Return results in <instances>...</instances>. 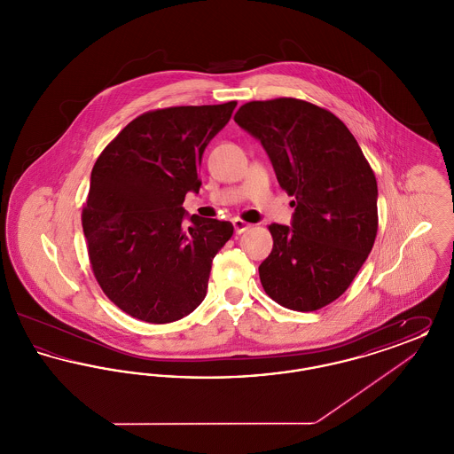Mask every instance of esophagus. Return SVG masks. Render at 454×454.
<instances>
[{"label": "esophagus", "mask_w": 454, "mask_h": 454, "mask_svg": "<svg viewBox=\"0 0 454 454\" xmlns=\"http://www.w3.org/2000/svg\"><path fill=\"white\" fill-rule=\"evenodd\" d=\"M233 226H235V231H237V233H243V231H247V230L252 228V224L247 223V221H243L241 217H233Z\"/></svg>", "instance_id": "obj_1"}]
</instances>
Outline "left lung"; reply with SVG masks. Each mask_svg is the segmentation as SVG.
Masks as SVG:
<instances>
[{"mask_svg": "<svg viewBox=\"0 0 454 454\" xmlns=\"http://www.w3.org/2000/svg\"><path fill=\"white\" fill-rule=\"evenodd\" d=\"M235 122L260 139L282 191L296 199L293 228L269 226L262 287L287 309H320L346 293L374 245V172L346 124L315 104L255 100L238 108Z\"/></svg>", "mask_w": 454, "mask_h": 454, "instance_id": "obj_1", "label": "left lung"}]
</instances>
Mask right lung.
Listing matches in <instances>:
<instances>
[{
	"instance_id": "right-lung-1",
	"label": "right lung",
	"mask_w": 454,
	"mask_h": 454,
	"mask_svg": "<svg viewBox=\"0 0 454 454\" xmlns=\"http://www.w3.org/2000/svg\"><path fill=\"white\" fill-rule=\"evenodd\" d=\"M237 102L156 108L137 115L97 158L82 213L88 259L104 294L132 318L170 324L206 298L230 221L192 215L207 143Z\"/></svg>"
}]
</instances>
